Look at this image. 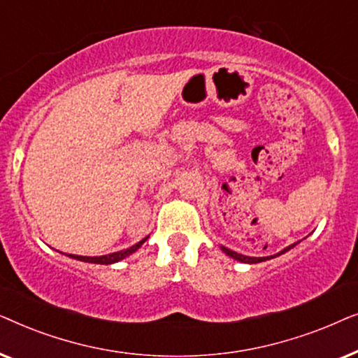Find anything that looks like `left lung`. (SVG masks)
Returning <instances> with one entry per match:
<instances>
[{
    "mask_svg": "<svg viewBox=\"0 0 358 358\" xmlns=\"http://www.w3.org/2000/svg\"><path fill=\"white\" fill-rule=\"evenodd\" d=\"M296 244H298V243H293V244H290V246H288V248L283 249V251L273 254V256H267V257H249V256H243V254L234 252V251H231V249H228V248H224V246H222V251H223L224 254H227V256L236 259V261H239V262H244V264H257V262H264V261H268V259H273V257L280 256V254L290 251L292 248H295Z\"/></svg>",
    "mask_w": 358,
    "mask_h": 358,
    "instance_id": "left-lung-1",
    "label": "left lung"
}]
</instances>
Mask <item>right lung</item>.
Returning a JSON list of instances; mask_svg holds the SVG:
<instances>
[{"label": "right lung", "instance_id": "right-lung-1", "mask_svg": "<svg viewBox=\"0 0 358 358\" xmlns=\"http://www.w3.org/2000/svg\"><path fill=\"white\" fill-rule=\"evenodd\" d=\"M148 236L141 239L140 243L134 244V246L129 248V249H124V251H119V252H112V254H106V256H96V257H90V256H75V254H66V256H70L73 259H78V261H83V262H91V264H106V266H109V264H115L122 261V259H125L127 256H130V254H134L136 249H138L141 244H143Z\"/></svg>", "mask_w": 358, "mask_h": 358}]
</instances>
